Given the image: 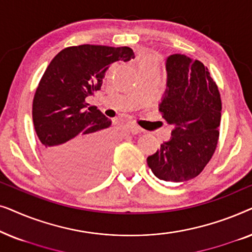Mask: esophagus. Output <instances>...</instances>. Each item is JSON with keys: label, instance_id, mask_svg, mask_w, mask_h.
Listing matches in <instances>:
<instances>
[{"label": "esophagus", "instance_id": "esophagus-1", "mask_svg": "<svg viewBox=\"0 0 252 252\" xmlns=\"http://www.w3.org/2000/svg\"><path fill=\"white\" fill-rule=\"evenodd\" d=\"M129 130L130 132H132L133 134H139V133H141L142 132V128H141L140 126H137L136 124H134V123H129Z\"/></svg>", "mask_w": 252, "mask_h": 252}]
</instances>
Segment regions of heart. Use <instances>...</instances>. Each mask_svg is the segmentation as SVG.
<instances>
[{"label":"heart","instance_id":"b5f03b06","mask_svg":"<svg viewBox=\"0 0 252 252\" xmlns=\"http://www.w3.org/2000/svg\"><path fill=\"white\" fill-rule=\"evenodd\" d=\"M149 70H159V62L157 56L153 54H147L142 56L140 61V71H149Z\"/></svg>","mask_w":252,"mask_h":252}]
</instances>
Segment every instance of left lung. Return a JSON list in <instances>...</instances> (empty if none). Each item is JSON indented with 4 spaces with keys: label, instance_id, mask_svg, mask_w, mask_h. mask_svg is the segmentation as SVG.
Instances as JSON below:
<instances>
[{
    "label": "left lung",
    "instance_id": "obj_1",
    "mask_svg": "<svg viewBox=\"0 0 252 252\" xmlns=\"http://www.w3.org/2000/svg\"><path fill=\"white\" fill-rule=\"evenodd\" d=\"M166 91L161 117L173 125L172 136L147 158L158 179L185 182L197 177L211 159L219 139L221 98L202 62L181 54L166 60Z\"/></svg>",
    "mask_w": 252,
    "mask_h": 252
}]
</instances>
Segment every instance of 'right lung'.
<instances>
[{
    "label": "right lung",
    "instance_id": "right-lung-1",
    "mask_svg": "<svg viewBox=\"0 0 252 252\" xmlns=\"http://www.w3.org/2000/svg\"><path fill=\"white\" fill-rule=\"evenodd\" d=\"M135 57L129 47L81 44L53 58L33 98V124L50 170L71 185L88 186L108 170L111 120L86 98L101 89L117 61Z\"/></svg>",
    "mask_w": 252,
    "mask_h": 252
}]
</instances>
